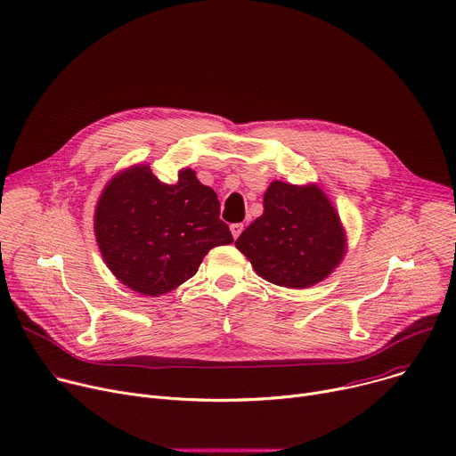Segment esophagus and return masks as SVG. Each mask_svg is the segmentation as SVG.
Listing matches in <instances>:
<instances>
[{"label": "esophagus", "mask_w": 456, "mask_h": 456, "mask_svg": "<svg viewBox=\"0 0 456 456\" xmlns=\"http://www.w3.org/2000/svg\"><path fill=\"white\" fill-rule=\"evenodd\" d=\"M241 231H243V224H232V225H231V232H232V238H234V240L241 234Z\"/></svg>", "instance_id": "34e87169"}]
</instances>
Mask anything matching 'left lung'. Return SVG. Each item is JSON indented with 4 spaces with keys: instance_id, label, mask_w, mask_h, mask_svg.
Returning <instances> with one entry per match:
<instances>
[{
    "instance_id": "8db88e82",
    "label": "left lung",
    "mask_w": 456,
    "mask_h": 456,
    "mask_svg": "<svg viewBox=\"0 0 456 456\" xmlns=\"http://www.w3.org/2000/svg\"><path fill=\"white\" fill-rule=\"evenodd\" d=\"M234 245L264 280L307 289L333 273L347 253L340 216L316 185L274 180L264 194V215Z\"/></svg>"
}]
</instances>
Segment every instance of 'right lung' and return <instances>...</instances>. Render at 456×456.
Instances as JSON below:
<instances>
[{"mask_svg": "<svg viewBox=\"0 0 456 456\" xmlns=\"http://www.w3.org/2000/svg\"><path fill=\"white\" fill-rule=\"evenodd\" d=\"M94 234L110 273L133 291L159 297L192 278L213 247L232 243L216 192L192 169L176 183L159 182L149 165L123 169L102 191Z\"/></svg>", "mask_w": 456, "mask_h": 456, "instance_id": "right-lung-1", "label": "right lung"}]
</instances>
